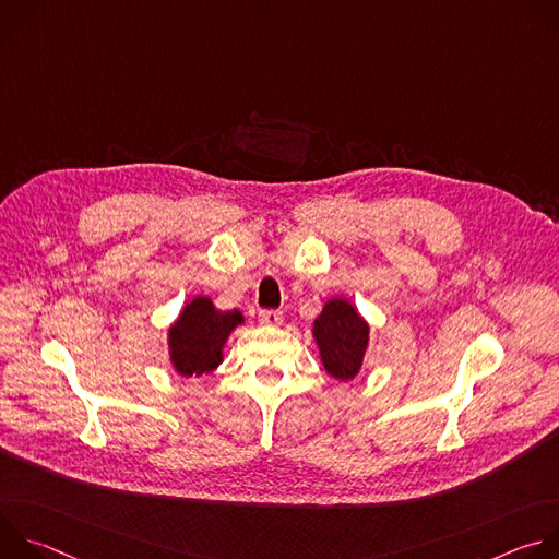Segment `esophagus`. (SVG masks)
<instances>
[{
	"label": "esophagus",
	"mask_w": 559,
	"mask_h": 559,
	"mask_svg": "<svg viewBox=\"0 0 559 559\" xmlns=\"http://www.w3.org/2000/svg\"><path fill=\"white\" fill-rule=\"evenodd\" d=\"M259 321L263 325H281L283 323V311H278V309H261L259 311Z\"/></svg>",
	"instance_id": "obj_1"
}]
</instances>
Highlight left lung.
I'll list each match as a JSON object with an SVG mask.
<instances>
[{
	"mask_svg": "<svg viewBox=\"0 0 559 559\" xmlns=\"http://www.w3.org/2000/svg\"><path fill=\"white\" fill-rule=\"evenodd\" d=\"M313 338L321 349L325 369L338 380H352L360 367L369 343V328L358 311L343 298L325 305L313 323Z\"/></svg>",
	"mask_w": 559,
	"mask_h": 559,
	"instance_id": "1",
	"label": "left lung"
}]
</instances>
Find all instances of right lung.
Wrapping results in <instances>:
<instances>
[{
  "mask_svg": "<svg viewBox=\"0 0 559 559\" xmlns=\"http://www.w3.org/2000/svg\"><path fill=\"white\" fill-rule=\"evenodd\" d=\"M243 323L238 309L218 311L210 298H194L170 330V356L181 376H201L221 362L223 343Z\"/></svg>",
  "mask_w": 559,
  "mask_h": 559,
  "instance_id": "add662e5",
  "label": "right lung"
}]
</instances>
